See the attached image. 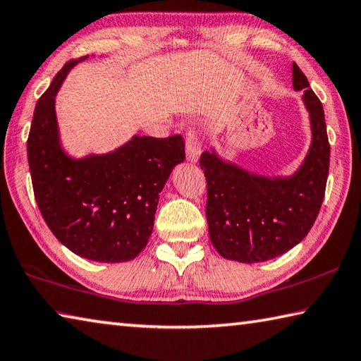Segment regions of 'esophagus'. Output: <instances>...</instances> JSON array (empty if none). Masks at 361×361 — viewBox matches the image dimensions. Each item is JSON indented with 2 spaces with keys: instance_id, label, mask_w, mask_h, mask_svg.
Here are the masks:
<instances>
[{
  "instance_id": "34e87169",
  "label": "esophagus",
  "mask_w": 361,
  "mask_h": 361,
  "mask_svg": "<svg viewBox=\"0 0 361 361\" xmlns=\"http://www.w3.org/2000/svg\"><path fill=\"white\" fill-rule=\"evenodd\" d=\"M202 153V147L197 139V134L194 130L186 133V158L189 162H197Z\"/></svg>"
}]
</instances>
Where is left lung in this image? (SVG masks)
<instances>
[{
	"instance_id": "8db88e82",
	"label": "left lung",
	"mask_w": 361,
	"mask_h": 361,
	"mask_svg": "<svg viewBox=\"0 0 361 361\" xmlns=\"http://www.w3.org/2000/svg\"><path fill=\"white\" fill-rule=\"evenodd\" d=\"M293 90H305L311 145L292 175L267 176L221 158L214 148L202 153L207 178V221L213 246L222 257L255 264L297 246L316 221L330 166L325 115L307 78L292 64Z\"/></svg>"
}]
</instances>
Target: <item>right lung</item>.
<instances>
[{
    "label": "right lung",
    "instance_id": "right-lung-1",
    "mask_svg": "<svg viewBox=\"0 0 361 361\" xmlns=\"http://www.w3.org/2000/svg\"><path fill=\"white\" fill-rule=\"evenodd\" d=\"M69 61L37 101L28 135L32 189L44 221L60 243L106 264L135 259L153 232L159 192L185 161L181 135H133L104 154L74 158L63 148L55 97L77 63Z\"/></svg>",
    "mask_w": 361,
    "mask_h": 361
}]
</instances>
